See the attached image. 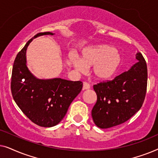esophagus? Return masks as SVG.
<instances>
[{
    "instance_id": "esophagus-1",
    "label": "esophagus",
    "mask_w": 158,
    "mask_h": 158,
    "mask_svg": "<svg viewBox=\"0 0 158 158\" xmlns=\"http://www.w3.org/2000/svg\"><path fill=\"white\" fill-rule=\"evenodd\" d=\"M90 88V84L87 83V82H83V90H88Z\"/></svg>"
}]
</instances>
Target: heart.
<instances>
[{
    "instance_id": "b5f03b06",
    "label": "heart",
    "mask_w": 158,
    "mask_h": 158,
    "mask_svg": "<svg viewBox=\"0 0 158 158\" xmlns=\"http://www.w3.org/2000/svg\"><path fill=\"white\" fill-rule=\"evenodd\" d=\"M70 61L78 71H83L85 67L93 66V76L98 81H107L117 73L122 64V57L119 50L114 47L101 44L84 51L81 60L72 56Z\"/></svg>"
}]
</instances>
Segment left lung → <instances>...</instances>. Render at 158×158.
Wrapping results in <instances>:
<instances>
[{
    "mask_svg": "<svg viewBox=\"0 0 158 158\" xmlns=\"http://www.w3.org/2000/svg\"><path fill=\"white\" fill-rule=\"evenodd\" d=\"M136 59L137 62L128 71L112 81L94 85L97 101L91 115L99 128L107 129L123 124L143 104L148 84V68L141 53L136 54Z\"/></svg>",
    "mask_w": 158,
    "mask_h": 158,
    "instance_id": "left-lung-1",
    "label": "left lung"
}]
</instances>
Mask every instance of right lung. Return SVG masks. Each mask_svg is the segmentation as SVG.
Here are the masks:
<instances>
[{"mask_svg":"<svg viewBox=\"0 0 158 158\" xmlns=\"http://www.w3.org/2000/svg\"><path fill=\"white\" fill-rule=\"evenodd\" d=\"M49 34H37L18 53L13 66L10 84L13 98L17 106L32 122L43 127L59 124L83 88L81 81L39 79L29 70L26 56L28 46L34 38Z\"/></svg>","mask_w":158,"mask_h":158,"instance_id":"obj_1","label":"right lung"}]
</instances>
